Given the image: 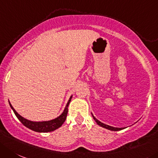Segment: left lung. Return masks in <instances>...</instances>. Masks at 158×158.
Listing matches in <instances>:
<instances>
[{
  "label": "left lung",
  "instance_id": "8db88e82",
  "mask_svg": "<svg viewBox=\"0 0 158 158\" xmlns=\"http://www.w3.org/2000/svg\"><path fill=\"white\" fill-rule=\"evenodd\" d=\"M93 115V114H92ZM93 118H94V119L95 120V122H97L99 126H101V127H104L105 128V129H109V130H111V131H119V130H122V129H123V128H114V127H112V126H107V125H105V124L102 123V122H101L100 121L97 120V118H96L95 117H94V115H93Z\"/></svg>",
  "mask_w": 158,
  "mask_h": 158
}]
</instances>
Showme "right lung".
I'll list each match as a JSON object with an SVG mask.
<instances>
[{
    "label": "right lung",
    "instance_id": "obj_1",
    "mask_svg": "<svg viewBox=\"0 0 158 158\" xmlns=\"http://www.w3.org/2000/svg\"><path fill=\"white\" fill-rule=\"evenodd\" d=\"M71 100H72V97H70V99L68 101L67 104L65 106V108H64V111H63L62 114L59 117L56 118L55 119H53V120L48 121V122H31V121L27 120V119L24 118L23 117H22L21 115H19L16 110L13 108V107L11 106V104H10L11 109L14 111L15 114L16 115V117L19 118V120L22 122V123L26 127L29 128L31 130H33L35 132H52L54 131L55 129H58L59 127H61L62 126V124L64 123V122L65 121L66 117H67L68 114V107H69V104L70 103Z\"/></svg>",
    "mask_w": 158,
    "mask_h": 158
}]
</instances>
